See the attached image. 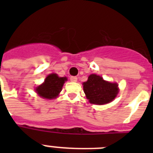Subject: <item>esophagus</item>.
<instances>
[{"label": "esophagus", "mask_w": 153, "mask_h": 153, "mask_svg": "<svg viewBox=\"0 0 153 153\" xmlns=\"http://www.w3.org/2000/svg\"><path fill=\"white\" fill-rule=\"evenodd\" d=\"M70 81L71 82H76L77 81V77L76 76H70Z\"/></svg>", "instance_id": "obj_1"}]
</instances>
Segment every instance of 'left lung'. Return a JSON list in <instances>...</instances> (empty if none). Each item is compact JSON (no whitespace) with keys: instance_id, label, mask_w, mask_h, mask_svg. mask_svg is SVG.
Masks as SVG:
<instances>
[{"instance_id":"1","label":"left lung","mask_w":153,"mask_h":153,"mask_svg":"<svg viewBox=\"0 0 153 153\" xmlns=\"http://www.w3.org/2000/svg\"><path fill=\"white\" fill-rule=\"evenodd\" d=\"M83 91L90 103L103 105L113 101L119 93L118 84L104 80L97 74L89 76L83 83Z\"/></svg>"}]
</instances>
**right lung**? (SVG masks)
I'll return each mask as SVG.
<instances>
[{
    "instance_id": "obj_1",
    "label": "right lung",
    "mask_w": 153,
    "mask_h": 153,
    "mask_svg": "<svg viewBox=\"0 0 153 153\" xmlns=\"http://www.w3.org/2000/svg\"><path fill=\"white\" fill-rule=\"evenodd\" d=\"M67 80V77H60L57 74H51L47 76L44 83L37 86L35 90L42 98L48 100L56 98Z\"/></svg>"
}]
</instances>
